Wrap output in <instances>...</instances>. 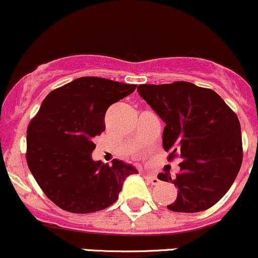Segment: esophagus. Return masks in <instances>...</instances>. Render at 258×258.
I'll use <instances>...</instances> for the list:
<instances>
[{"instance_id": "1", "label": "esophagus", "mask_w": 258, "mask_h": 258, "mask_svg": "<svg viewBox=\"0 0 258 258\" xmlns=\"http://www.w3.org/2000/svg\"><path fill=\"white\" fill-rule=\"evenodd\" d=\"M143 176H144V178H146L148 182L152 183L153 185H156V184H159V183H160L159 178L155 176V174H153V173H143Z\"/></svg>"}]
</instances>
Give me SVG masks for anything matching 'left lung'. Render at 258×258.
Wrapping results in <instances>:
<instances>
[{"instance_id": "8db88e82", "label": "left lung", "mask_w": 258, "mask_h": 258, "mask_svg": "<svg viewBox=\"0 0 258 258\" xmlns=\"http://www.w3.org/2000/svg\"><path fill=\"white\" fill-rule=\"evenodd\" d=\"M139 96L165 121L162 146L168 161L180 158V172L158 178L178 189L167 209L200 212L218 203L229 190L242 162L241 128L238 116L210 88L185 81L139 85Z\"/></svg>"}]
</instances>
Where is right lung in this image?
Segmentation results:
<instances>
[{
  "label": "right lung",
  "instance_id": "1",
  "mask_svg": "<svg viewBox=\"0 0 258 258\" xmlns=\"http://www.w3.org/2000/svg\"><path fill=\"white\" fill-rule=\"evenodd\" d=\"M137 85L85 76L53 90L26 130V162L42 191L61 210L90 214L119 198L136 168L120 160L93 161V139L104 132L108 108Z\"/></svg>",
  "mask_w": 258,
  "mask_h": 258
}]
</instances>
